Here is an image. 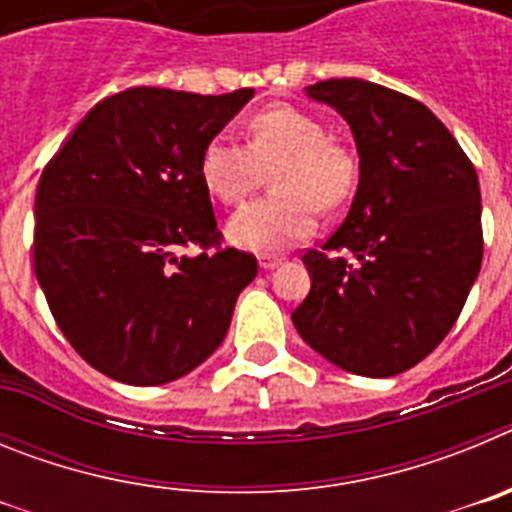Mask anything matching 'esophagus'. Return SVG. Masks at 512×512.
Returning <instances> with one entry per match:
<instances>
[{"instance_id":"34e87169","label":"esophagus","mask_w":512,"mask_h":512,"mask_svg":"<svg viewBox=\"0 0 512 512\" xmlns=\"http://www.w3.org/2000/svg\"><path fill=\"white\" fill-rule=\"evenodd\" d=\"M282 264V256H269V253H264V256H259V266L264 271H271L277 269V266Z\"/></svg>"}]
</instances>
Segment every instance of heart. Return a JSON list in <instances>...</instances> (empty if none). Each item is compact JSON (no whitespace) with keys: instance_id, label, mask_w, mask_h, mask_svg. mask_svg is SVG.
Segmentation results:
<instances>
[{"instance_id":"obj_1","label":"heart","mask_w":512,"mask_h":512,"mask_svg":"<svg viewBox=\"0 0 512 512\" xmlns=\"http://www.w3.org/2000/svg\"><path fill=\"white\" fill-rule=\"evenodd\" d=\"M274 160L278 164L273 163ZM271 167L269 197L241 207L228 220V238L238 248L279 253L315 230V207L333 210L356 184L354 156L325 138V128L307 112L277 104L248 120V146L233 135L207 140L200 176L207 192L225 205L241 202Z\"/></svg>"}]
</instances>
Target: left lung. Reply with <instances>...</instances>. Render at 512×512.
<instances>
[{
  "label": "left lung",
  "instance_id": "obj_1",
  "mask_svg": "<svg viewBox=\"0 0 512 512\" xmlns=\"http://www.w3.org/2000/svg\"><path fill=\"white\" fill-rule=\"evenodd\" d=\"M305 92L348 122L359 187L341 228L302 256L312 284L292 323L343 372L395 377L446 338L479 274L477 171L418 99L364 79Z\"/></svg>",
  "mask_w": 512,
  "mask_h": 512
}]
</instances>
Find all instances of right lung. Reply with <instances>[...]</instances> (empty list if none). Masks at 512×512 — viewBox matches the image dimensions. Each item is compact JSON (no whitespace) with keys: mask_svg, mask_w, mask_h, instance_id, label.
<instances>
[{"mask_svg":"<svg viewBox=\"0 0 512 512\" xmlns=\"http://www.w3.org/2000/svg\"><path fill=\"white\" fill-rule=\"evenodd\" d=\"M251 97L128 89L94 104L40 174L35 277L63 336L110 379L174 382L223 343L259 264L179 251L217 246L202 148Z\"/></svg>","mask_w":512,"mask_h":512,"instance_id":"1","label":"right lung"}]
</instances>
